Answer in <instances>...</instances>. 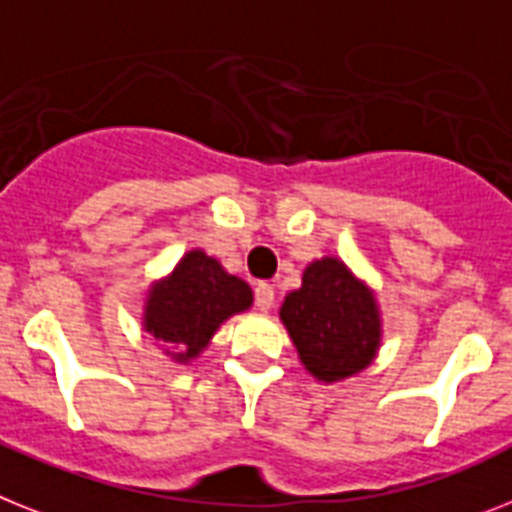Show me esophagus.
<instances>
[{
	"label": "esophagus",
	"mask_w": 512,
	"mask_h": 512,
	"mask_svg": "<svg viewBox=\"0 0 512 512\" xmlns=\"http://www.w3.org/2000/svg\"><path fill=\"white\" fill-rule=\"evenodd\" d=\"M255 302L260 312H268V309L273 307V302H276V289H273L270 283H257Z\"/></svg>",
	"instance_id": "esophagus-1"
}]
</instances>
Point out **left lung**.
I'll list each match as a JSON object with an SVG mask.
<instances>
[{"instance_id":"obj_1","label":"left lung","mask_w":512,"mask_h":512,"mask_svg":"<svg viewBox=\"0 0 512 512\" xmlns=\"http://www.w3.org/2000/svg\"><path fill=\"white\" fill-rule=\"evenodd\" d=\"M299 362L315 380L341 382L377 359L382 315L375 289L341 257L325 255L304 268L302 286L278 309Z\"/></svg>"}]
</instances>
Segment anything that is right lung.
<instances>
[{"instance_id": "add662e5", "label": "right lung", "mask_w": 512, "mask_h": 512, "mask_svg": "<svg viewBox=\"0 0 512 512\" xmlns=\"http://www.w3.org/2000/svg\"><path fill=\"white\" fill-rule=\"evenodd\" d=\"M249 283L205 255L184 252L163 278L153 281L143 299V330L163 346L176 364H190L210 346L223 322L252 307Z\"/></svg>"}]
</instances>
